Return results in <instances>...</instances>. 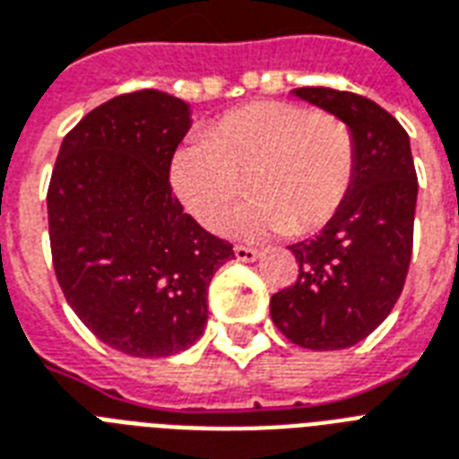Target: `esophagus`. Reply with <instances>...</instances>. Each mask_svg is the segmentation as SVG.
<instances>
[{
    "mask_svg": "<svg viewBox=\"0 0 459 459\" xmlns=\"http://www.w3.org/2000/svg\"><path fill=\"white\" fill-rule=\"evenodd\" d=\"M234 255H237V260H241V263H253V260L260 258V251L251 247H234Z\"/></svg>",
    "mask_w": 459,
    "mask_h": 459,
    "instance_id": "esophagus-1",
    "label": "esophagus"
}]
</instances>
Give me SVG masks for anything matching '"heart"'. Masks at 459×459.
<instances>
[{"mask_svg": "<svg viewBox=\"0 0 459 459\" xmlns=\"http://www.w3.org/2000/svg\"><path fill=\"white\" fill-rule=\"evenodd\" d=\"M253 204L237 234H310L341 211L355 182V139L346 123L289 101L234 108L172 156L170 186L199 225L218 232L230 222L244 182Z\"/></svg>", "mask_w": 459, "mask_h": 459, "instance_id": "1", "label": "heart"}]
</instances>
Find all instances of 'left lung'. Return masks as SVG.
Listing matches in <instances>:
<instances>
[{"mask_svg": "<svg viewBox=\"0 0 459 459\" xmlns=\"http://www.w3.org/2000/svg\"><path fill=\"white\" fill-rule=\"evenodd\" d=\"M291 94L353 132L355 182L317 237L289 247L299 280L270 299V315L296 346L341 351L375 332L403 291L412 255L415 160L408 132L372 99L329 87Z\"/></svg>", "mask_w": 459, "mask_h": 459, "instance_id": "left-lung-1", "label": "left lung"}]
</instances>
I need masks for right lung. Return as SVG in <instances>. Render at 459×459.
<instances>
[{"instance_id":"add662e5","label":"right lung","mask_w":459,"mask_h":459,"mask_svg":"<svg viewBox=\"0 0 459 459\" xmlns=\"http://www.w3.org/2000/svg\"><path fill=\"white\" fill-rule=\"evenodd\" d=\"M192 108L159 90L97 106L61 142L47 192L51 258L68 306L106 346L166 358L196 343L208 284L232 244L170 189Z\"/></svg>"}]
</instances>
